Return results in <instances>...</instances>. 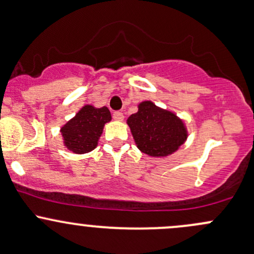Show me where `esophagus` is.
<instances>
[{
	"instance_id": "esophagus-1",
	"label": "esophagus",
	"mask_w": 254,
	"mask_h": 254,
	"mask_svg": "<svg viewBox=\"0 0 254 254\" xmlns=\"http://www.w3.org/2000/svg\"><path fill=\"white\" fill-rule=\"evenodd\" d=\"M113 117H114V120H116V121H122L125 116L121 111H115V113L113 114Z\"/></svg>"
}]
</instances>
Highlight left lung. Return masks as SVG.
Segmentation results:
<instances>
[{
  "label": "left lung",
  "mask_w": 254,
  "mask_h": 254,
  "mask_svg": "<svg viewBox=\"0 0 254 254\" xmlns=\"http://www.w3.org/2000/svg\"><path fill=\"white\" fill-rule=\"evenodd\" d=\"M138 149L154 157L173 154L188 138L184 122L172 111L156 106L150 100L138 105V113L127 120Z\"/></svg>",
  "instance_id": "8db88e82"
}]
</instances>
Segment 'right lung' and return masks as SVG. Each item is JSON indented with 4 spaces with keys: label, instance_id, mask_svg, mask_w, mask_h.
<instances>
[{
    "label": "right lung",
    "instance_id": "right-lung-1",
    "mask_svg": "<svg viewBox=\"0 0 254 254\" xmlns=\"http://www.w3.org/2000/svg\"><path fill=\"white\" fill-rule=\"evenodd\" d=\"M111 121V114L106 106L94 108L84 105L75 117L62 127L64 145L73 154H86L98 145L106 122Z\"/></svg>",
    "mask_w": 254,
    "mask_h": 254
}]
</instances>
